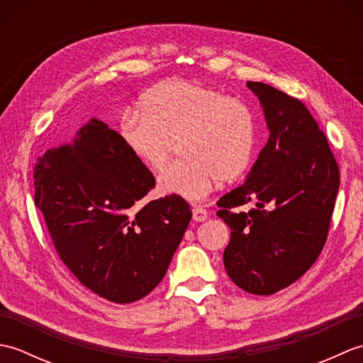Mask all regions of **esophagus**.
Masks as SVG:
<instances>
[{
	"label": "esophagus",
	"instance_id": "34e87169",
	"mask_svg": "<svg viewBox=\"0 0 363 363\" xmlns=\"http://www.w3.org/2000/svg\"><path fill=\"white\" fill-rule=\"evenodd\" d=\"M207 217H209V213H207L206 209H203V207H195L194 209V220L198 221V223H203L207 220Z\"/></svg>",
	"mask_w": 363,
	"mask_h": 363
}]
</instances>
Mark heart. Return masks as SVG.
<instances>
[{
    "mask_svg": "<svg viewBox=\"0 0 363 363\" xmlns=\"http://www.w3.org/2000/svg\"><path fill=\"white\" fill-rule=\"evenodd\" d=\"M142 113L121 118L123 142L151 172H160L179 142L182 160L157 179L162 195L198 203L215 182L233 181L250 167L256 146V125L242 101L204 84L173 79L151 89Z\"/></svg>",
    "mask_w": 363,
    "mask_h": 363,
    "instance_id": "1",
    "label": "heart"
}]
</instances>
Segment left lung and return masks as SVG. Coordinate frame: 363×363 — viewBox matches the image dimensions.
<instances>
[{
    "instance_id": "left-lung-1",
    "label": "left lung",
    "mask_w": 363,
    "mask_h": 363,
    "mask_svg": "<svg viewBox=\"0 0 363 363\" xmlns=\"http://www.w3.org/2000/svg\"><path fill=\"white\" fill-rule=\"evenodd\" d=\"M246 87L259 98L269 137L246 181L218 201L217 215L230 228L223 260L238 287L273 295L320 256L340 173L326 135L299 99L264 82ZM246 203L255 207L233 211Z\"/></svg>"
}]
</instances>
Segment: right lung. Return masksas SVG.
Instances as JSON below:
<instances>
[{
  "label": "right lung",
  "instance_id": "right-lung-1",
  "mask_svg": "<svg viewBox=\"0 0 363 363\" xmlns=\"http://www.w3.org/2000/svg\"><path fill=\"white\" fill-rule=\"evenodd\" d=\"M34 179V201L59 257L82 285L117 304L157 287L190 206L176 196L142 203L156 181L117 130L90 118L70 143L38 157Z\"/></svg>",
  "mask_w": 363,
  "mask_h": 363
}]
</instances>
